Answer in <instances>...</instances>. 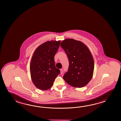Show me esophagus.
Segmentation results:
<instances>
[{"mask_svg": "<svg viewBox=\"0 0 121 121\" xmlns=\"http://www.w3.org/2000/svg\"><path fill=\"white\" fill-rule=\"evenodd\" d=\"M60 73L62 74L63 73V69H60Z\"/></svg>", "mask_w": 121, "mask_h": 121, "instance_id": "esophagus-1", "label": "esophagus"}]
</instances>
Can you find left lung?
<instances>
[{
  "label": "left lung",
  "mask_w": 121,
  "mask_h": 121,
  "mask_svg": "<svg viewBox=\"0 0 121 121\" xmlns=\"http://www.w3.org/2000/svg\"><path fill=\"white\" fill-rule=\"evenodd\" d=\"M60 46L69 61V69L64 79L72 86L84 87L92 79L94 68V60L90 50L82 42L73 39L63 40Z\"/></svg>",
  "instance_id": "obj_1"
}]
</instances>
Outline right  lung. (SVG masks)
<instances>
[{"mask_svg":"<svg viewBox=\"0 0 121 121\" xmlns=\"http://www.w3.org/2000/svg\"><path fill=\"white\" fill-rule=\"evenodd\" d=\"M60 41H47L39 46L31 58L30 71L32 81L36 87L46 90L53 85L60 73L55 65L54 56L60 46Z\"/></svg>","mask_w":121,"mask_h":121,"instance_id":"1","label":"right lung"}]
</instances>
